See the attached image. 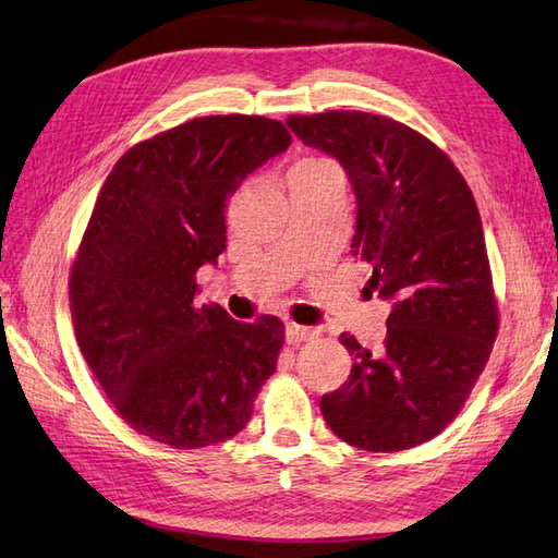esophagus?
Instances as JSON below:
<instances>
[{"label": "esophagus", "mask_w": 558, "mask_h": 558, "mask_svg": "<svg viewBox=\"0 0 558 558\" xmlns=\"http://www.w3.org/2000/svg\"><path fill=\"white\" fill-rule=\"evenodd\" d=\"M318 335V330L314 328H306V326H296V323H288V328H284V338L292 344H302V342H311Z\"/></svg>", "instance_id": "1"}]
</instances>
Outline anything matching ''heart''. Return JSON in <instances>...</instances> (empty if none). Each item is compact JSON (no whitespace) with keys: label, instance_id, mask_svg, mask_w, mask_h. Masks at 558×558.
<instances>
[{"label":"heart","instance_id":"obj_1","mask_svg":"<svg viewBox=\"0 0 558 558\" xmlns=\"http://www.w3.org/2000/svg\"><path fill=\"white\" fill-rule=\"evenodd\" d=\"M320 163H330V161L318 159V157H304V159L296 161L292 168H314V166H320Z\"/></svg>","mask_w":558,"mask_h":558}]
</instances>
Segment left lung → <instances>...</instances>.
I'll use <instances>...</instances> for the list:
<instances>
[{"label":"left lung","mask_w":558,"mask_h":558,"mask_svg":"<svg viewBox=\"0 0 558 558\" xmlns=\"http://www.w3.org/2000/svg\"><path fill=\"white\" fill-rule=\"evenodd\" d=\"M288 125L342 163L356 194L354 256L373 268L368 288L392 302L378 354L340 335L354 364L320 397L323 418L366 451L423 445L457 418L497 340L473 192L442 149L387 116L326 111Z\"/></svg>","instance_id":"1"}]
</instances>
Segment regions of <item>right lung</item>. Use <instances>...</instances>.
Instances as JSON below:
<instances>
[{
  "label": "right lung",
  "instance_id": "1",
  "mask_svg": "<svg viewBox=\"0 0 558 558\" xmlns=\"http://www.w3.org/2000/svg\"><path fill=\"white\" fill-rule=\"evenodd\" d=\"M292 145L266 116H204L128 149L101 185L71 268L77 347L140 435L175 449L235 437L274 375L282 320L194 304L226 250V204Z\"/></svg>",
  "mask_w": 558,
  "mask_h": 558
}]
</instances>
